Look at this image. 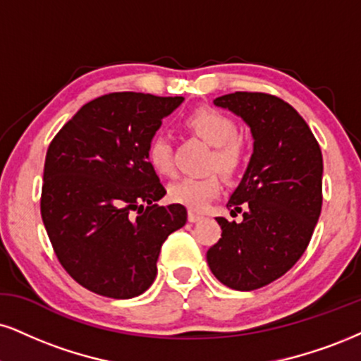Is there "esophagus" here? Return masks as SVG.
<instances>
[{"label":"esophagus","instance_id":"34e87169","mask_svg":"<svg viewBox=\"0 0 361 361\" xmlns=\"http://www.w3.org/2000/svg\"><path fill=\"white\" fill-rule=\"evenodd\" d=\"M188 219H189V222H197V221L204 219V216H202V214H199V212L189 211V214H188Z\"/></svg>","mask_w":361,"mask_h":361}]
</instances>
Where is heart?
Here are the masks:
<instances>
[{
	"label": "heart",
	"instance_id": "b5f03b06",
	"mask_svg": "<svg viewBox=\"0 0 361 361\" xmlns=\"http://www.w3.org/2000/svg\"><path fill=\"white\" fill-rule=\"evenodd\" d=\"M184 127L214 147L209 167L219 169L228 176L243 167L246 149L238 135V123L228 114L212 106H201L184 118ZM147 162L159 176H171L173 172L172 144L166 135H154L150 139ZM221 188V179L216 172L201 177H184L169 185V199L190 211H202L219 194Z\"/></svg>",
	"mask_w": 361,
	"mask_h": 361
}]
</instances>
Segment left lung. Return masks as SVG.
Returning <instances> with one entry per match:
<instances>
[{"mask_svg": "<svg viewBox=\"0 0 361 361\" xmlns=\"http://www.w3.org/2000/svg\"><path fill=\"white\" fill-rule=\"evenodd\" d=\"M214 105L251 127L255 152L231 195V214L209 247L212 274L228 288L252 291L288 273L308 247L323 204V157L308 123L291 105L262 92H234Z\"/></svg>", "mask_w": 361, "mask_h": 361, "instance_id": "obj_1", "label": "left lung"}]
</instances>
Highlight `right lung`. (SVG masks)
I'll list each match as a JSON object with an SVG mask.
<instances>
[{"instance_id": "add662e5", "label": "right lung", "mask_w": 361, "mask_h": 361, "mask_svg": "<svg viewBox=\"0 0 361 361\" xmlns=\"http://www.w3.org/2000/svg\"><path fill=\"white\" fill-rule=\"evenodd\" d=\"M182 97L115 92L88 102L47 150L42 219L53 251L78 284L128 300L157 274L160 247L188 221L147 162V145Z\"/></svg>"}]
</instances>
